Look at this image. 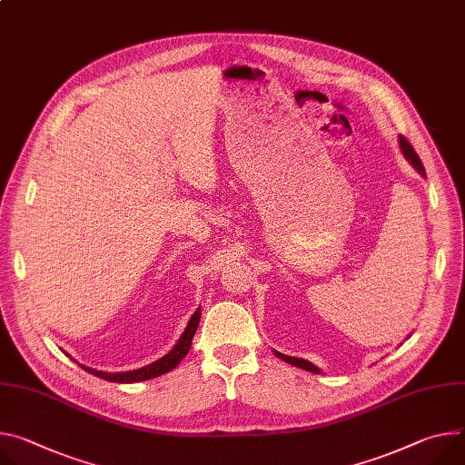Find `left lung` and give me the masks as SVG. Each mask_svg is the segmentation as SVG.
<instances>
[{
  "label": "left lung",
  "instance_id": "8db88e82",
  "mask_svg": "<svg viewBox=\"0 0 465 465\" xmlns=\"http://www.w3.org/2000/svg\"><path fill=\"white\" fill-rule=\"evenodd\" d=\"M399 144H401V150H402V155L411 163V166L415 168V171L420 174V176H425V166H423V163H420V159H419V155L415 153V150H413V146L402 137V135H399ZM274 354L280 358V360H283V361H287V363H291V365H294V367H301V369H304V371H310V372H315V374H321V369L317 367V365H313L312 361H308V360H302V358H294V356H285V354H282V352H276L274 351Z\"/></svg>",
  "mask_w": 465,
  "mask_h": 465
}]
</instances>
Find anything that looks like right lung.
I'll return each mask as SVG.
<instances>
[{
  "mask_svg": "<svg viewBox=\"0 0 465 465\" xmlns=\"http://www.w3.org/2000/svg\"><path fill=\"white\" fill-rule=\"evenodd\" d=\"M200 308L193 313V317L189 319L182 337L178 340V343L173 347V351L164 354L163 358L152 361L150 365H144L141 369H134V371H124V372H105V371H96L93 367H87V365H81L83 369H85L87 372L98 376V378H104L107 380V382H118V384H134V382H144V380H152L155 376H161L168 371H173L174 367H178V363L187 356L189 349H191V343H193V337L196 333V328H198V322H200ZM64 352V351H63ZM66 354V352H64ZM70 356V354H66ZM74 360V358H70ZM75 361V360H74Z\"/></svg>",
  "mask_w": 465,
  "mask_h": 465,
  "instance_id": "obj_1",
  "label": "right lung"
}]
</instances>
